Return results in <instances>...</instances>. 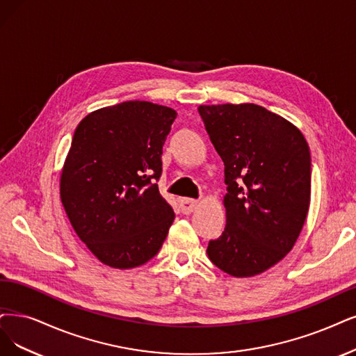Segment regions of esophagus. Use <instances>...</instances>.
Wrapping results in <instances>:
<instances>
[{"label":"esophagus","instance_id":"1","mask_svg":"<svg viewBox=\"0 0 356 356\" xmlns=\"http://www.w3.org/2000/svg\"><path fill=\"white\" fill-rule=\"evenodd\" d=\"M179 205L183 214H189L193 211V209H196V207H198V201L191 200V198H180Z\"/></svg>","mask_w":356,"mask_h":356}]
</instances>
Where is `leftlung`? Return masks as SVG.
Here are the masks:
<instances>
[{"mask_svg":"<svg viewBox=\"0 0 356 356\" xmlns=\"http://www.w3.org/2000/svg\"><path fill=\"white\" fill-rule=\"evenodd\" d=\"M198 111L227 185L226 227L207 254L233 277H252L291 252L305 225L308 142L293 123L257 104L200 105Z\"/></svg>","mask_w":356,"mask_h":356,"instance_id":"1","label":"left lung"}]
</instances>
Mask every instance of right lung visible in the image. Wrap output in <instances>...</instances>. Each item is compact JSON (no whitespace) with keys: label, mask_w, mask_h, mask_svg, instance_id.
Instances as JSON below:
<instances>
[{"label":"right lung","mask_w":356,"mask_h":356,"mask_svg":"<svg viewBox=\"0 0 356 356\" xmlns=\"http://www.w3.org/2000/svg\"><path fill=\"white\" fill-rule=\"evenodd\" d=\"M176 115L164 105L126 101L89 113L74 130L60 198L79 239L105 266H143L173 225L155 180Z\"/></svg>","instance_id":"add662e5"}]
</instances>
